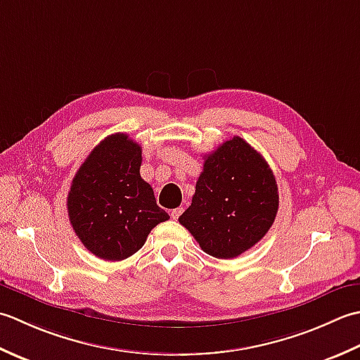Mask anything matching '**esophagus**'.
I'll list each match as a JSON object with an SVG mask.
<instances>
[{
  "mask_svg": "<svg viewBox=\"0 0 360 360\" xmlns=\"http://www.w3.org/2000/svg\"><path fill=\"white\" fill-rule=\"evenodd\" d=\"M181 212H183V208H175V210H172L171 216H172V219H179L181 216Z\"/></svg>",
  "mask_w": 360,
  "mask_h": 360,
  "instance_id": "esophagus-1",
  "label": "esophagus"
}]
</instances>
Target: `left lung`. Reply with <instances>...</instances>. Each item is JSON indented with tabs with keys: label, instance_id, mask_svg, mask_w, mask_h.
Masks as SVG:
<instances>
[{
	"label": "left lung",
	"instance_id": "left-lung-1",
	"mask_svg": "<svg viewBox=\"0 0 360 360\" xmlns=\"http://www.w3.org/2000/svg\"><path fill=\"white\" fill-rule=\"evenodd\" d=\"M280 197L275 175L250 144L239 136L205 155L191 207L179 222L205 253L236 258L266 236Z\"/></svg>",
	"mask_w": 360,
	"mask_h": 360
}]
</instances>
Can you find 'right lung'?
Returning a JSON list of instances; mask_svg holds the SVG:
<instances>
[{"label":"right lung","instance_id":"add662e5","mask_svg":"<svg viewBox=\"0 0 360 360\" xmlns=\"http://www.w3.org/2000/svg\"><path fill=\"white\" fill-rule=\"evenodd\" d=\"M141 160V146L115 134L102 139L72 179L70 222L86 250L101 259L129 258L153 226L169 219L139 175Z\"/></svg>","mask_w":360,"mask_h":360}]
</instances>
